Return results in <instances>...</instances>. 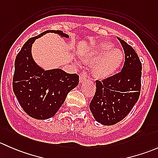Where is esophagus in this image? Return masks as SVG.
Instances as JSON below:
<instances>
[{
	"mask_svg": "<svg viewBox=\"0 0 158 158\" xmlns=\"http://www.w3.org/2000/svg\"><path fill=\"white\" fill-rule=\"evenodd\" d=\"M86 79H87L86 73H85V72L80 73V75H79V82H80V83H84V82H85Z\"/></svg>",
	"mask_w": 158,
	"mask_h": 158,
	"instance_id": "esophagus-1",
	"label": "esophagus"
}]
</instances>
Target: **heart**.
Returning <instances> with one entry per match:
<instances>
[{"mask_svg":"<svg viewBox=\"0 0 158 158\" xmlns=\"http://www.w3.org/2000/svg\"><path fill=\"white\" fill-rule=\"evenodd\" d=\"M124 60V53L120 49L113 47L110 43H103L83 59V62L95 64L94 73L100 79H107L118 70Z\"/></svg>","mask_w":158,"mask_h":158,"instance_id":"b5f03b06","label":"heart"}]
</instances>
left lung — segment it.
Masks as SVG:
<instances>
[{
    "instance_id": "8db88e82",
    "label": "left lung",
    "mask_w": 158,
    "mask_h": 158,
    "mask_svg": "<svg viewBox=\"0 0 158 158\" xmlns=\"http://www.w3.org/2000/svg\"><path fill=\"white\" fill-rule=\"evenodd\" d=\"M125 51L122 71L102 82L97 80L89 109L96 122L113 125L125 118L138 102L141 91V63L135 49L118 38Z\"/></svg>"
}]
</instances>
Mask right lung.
<instances>
[{
  "mask_svg": "<svg viewBox=\"0 0 158 158\" xmlns=\"http://www.w3.org/2000/svg\"><path fill=\"white\" fill-rule=\"evenodd\" d=\"M49 33L69 38L61 30L43 32L28 40L16 57L13 90L23 111L35 119L45 120L55 115L68 93L79 85V76L61 69H44L33 60L32 45L36 39Z\"/></svg>",
  "mask_w": 158,
  "mask_h": 158,
  "instance_id": "right-lung-1",
  "label": "right lung"
}]
</instances>
